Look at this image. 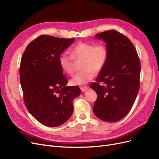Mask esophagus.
<instances>
[{
	"instance_id": "esophagus-1",
	"label": "esophagus",
	"mask_w": 159,
	"mask_h": 159,
	"mask_svg": "<svg viewBox=\"0 0 159 159\" xmlns=\"http://www.w3.org/2000/svg\"><path fill=\"white\" fill-rule=\"evenodd\" d=\"M80 89L82 92H84V91H85L86 90L89 89V87H88V86H83V87H81Z\"/></svg>"
}]
</instances>
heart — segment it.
I'll list each match as a JSON object with an SVG mask.
<instances>
[{
	"mask_svg": "<svg viewBox=\"0 0 159 159\" xmlns=\"http://www.w3.org/2000/svg\"><path fill=\"white\" fill-rule=\"evenodd\" d=\"M72 56L64 52L59 58L61 69L68 74L74 72L75 60L81 61V67L83 70L78 72L71 80V84L74 85H83L92 80L95 71L102 70L107 61L108 53L103 44L94 45L92 43L79 42L71 50Z\"/></svg>",
	"mask_w": 159,
	"mask_h": 159,
	"instance_id": "obj_1",
	"label": "heart"
}]
</instances>
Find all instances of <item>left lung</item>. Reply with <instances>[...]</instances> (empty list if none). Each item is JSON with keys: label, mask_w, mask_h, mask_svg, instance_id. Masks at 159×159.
Here are the masks:
<instances>
[{"label": "left lung", "mask_w": 159, "mask_h": 159, "mask_svg": "<svg viewBox=\"0 0 159 159\" xmlns=\"http://www.w3.org/2000/svg\"><path fill=\"white\" fill-rule=\"evenodd\" d=\"M95 38L106 43L107 61L90 88L97 93L93 111L106 122H116L128 114L136 99L140 85L141 64L137 52L127 37L111 30ZM104 85L100 86L98 83Z\"/></svg>", "instance_id": "left-lung-1"}]
</instances>
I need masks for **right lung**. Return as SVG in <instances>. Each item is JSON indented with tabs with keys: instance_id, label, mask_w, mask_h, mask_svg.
<instances>
[{
	"instance_id": "1",
	"label": "right lung",
	"mask_w": 159,
	"mask_h": 159,
	"mask_svg": "<svg viewBox=\"0 0 159 159\" xmlns=\"http://www.w3.org/2000/svg\"><path fill=\"white\" fill-rule=\"evenodd\" d=\"M74 41L42 35L27 46L21 58L20 81L26 107L47 127L68 121L74 111L73 100L81 93L78 86L66 85L68 81L59 62L61 53Z\"/></svg>"
}]
</instances>
